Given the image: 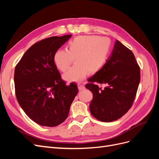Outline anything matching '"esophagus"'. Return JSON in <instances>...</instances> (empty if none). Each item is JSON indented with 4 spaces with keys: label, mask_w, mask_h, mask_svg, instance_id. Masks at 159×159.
<instances>
[{
    "label": "esophagus",
    "mask_w": 159,
    "mask_h": 159,
    "mask_svg": "<svg viewBox=\"0 0 159 159\" xmlns=\"http://www.w3.org/2000/svg\"><path fill=\"white\" fill-rule=\"evenodd\" d=\"M78 89H79L80 91L83 90V89H85V86L84 85H82V84H78Z\"/></svg>",
    "instance_id": "esophagus-1"
}]
</instances>
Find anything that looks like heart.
<instances>
[{
    "instance_id": "b5f03b06",
    "label": "heart",
    "mask_w": 159,
    "mask_h": 159,
    "mask_svg": "<svg viewBox=\"0 0 159 159\" xmlns=\"http://www.w3.org/2000/svg\"><path fill=\"white\" fill-rule=\"evenodd\" d=\"M111 41L107 37L80 36L70 41L68 50H59L54 56L56 68L65 71L75 58V66L63 75L69 81H80L89 74H95L107 61Z\"/></svg>"
}]
</instances>
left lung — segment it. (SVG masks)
Wrapping results in <instances>:
<instances>
[{"label": "left lung", "instance_id": "obj_1", "mask_svg": "<svg viewBox=\"0 0 159 159\" xmlns=\"http://www.w3.org/2000/svg\"><path fill=\"white\" fill-rule=\"evenodd\" d=\"M140 68L133 53L118 40L103 68L88 80L93 93L91 115L103 122L116 121L131 107L140 82ZM103 84L100 88L98 84Z\"/></svg>", "mask_w": 159, "mask_h": 159}]
</instances>
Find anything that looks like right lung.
Instances as JSON below:
<instances>
[{"instance_id": "add662e5", "label": "right lung", "mask_w": 159, "mask_h": 159, "mask_svg": "<svg viewBox=\"0 0 159 159\" xmlns=\"http://www.w3.org/2000/svg\"><path fill=\"white\" fill-rule=\"evenodd\" d=\"M71 35L52 36L33 44L14 70L18 102L28 117L42 126L56 127L68 117L78 92L75 83L67 85L54 63L56 52Z\"/></svg>"}]
</instances>
